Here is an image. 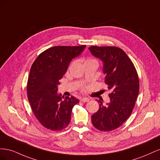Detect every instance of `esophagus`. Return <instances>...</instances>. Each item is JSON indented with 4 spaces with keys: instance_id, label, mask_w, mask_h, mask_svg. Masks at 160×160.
Instances as JSON below:
<instances>
[{
    "instance_id": "esophagus-1",
    "label": "esophagus",
    "mask_w": 160,
    "mask_h": 160,
    "mask_svg": "<svg viewBox=\"0 0 160 160\" xmlns=\"http://www.w3.org/2000/svg\"><path fill=\"white\" fill-rule=\"evenodd\" d=\"M80 101H81V102H88V101H89V99L88 98H81L80 99Z\"/></svg>"
}]
</instances>
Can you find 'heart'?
<instances>
[{"mask_svg": "<svg viewBox=\"0 0 160 160\" xmlns=\"http://www.w3.org/2000/svg\"><path fill=\"white\" fill-rule=\"evenodd\" d=\"M95 61V60H94V59H87V60L85 61V62H88V61Z\"/></svg>", "mask_w": 160, "mask_h": 160, "instance_id": "1", "label": "heart"}]
</instances>
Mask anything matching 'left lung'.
Returning <instances> with one entry per match:
<instances>
[{
    "label": "left lung",
    "mask_w": 160,
    "mask_h": 160,
    "mask_svg": "<svg viewBox=\"0 0 160 160\" xmlns=\"http://www.w3.org/2000/svg\"><path fill=\"white\" fill-rule=\"evenodd\" d=\"M89 49L103 62L105 83L111 91L109 103L103 105L98 101L99 109L91 115V122L101 132H109L120 127L132 113L139 90L138 75L133 62L120 48L91 46Z\"/></svg>",
    "instance_id": "left-lung-1"
}]
</instances>
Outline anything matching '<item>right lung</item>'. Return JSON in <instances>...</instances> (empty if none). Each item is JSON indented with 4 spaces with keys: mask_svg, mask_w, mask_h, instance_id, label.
I'll use <instances>...</instances> for the list:
<instances>
[{
    "mask_svg": "<svg viewBox=\"0 0 160 160\" xmlns=\"http://www.w3.org/2000/svg\"><path fill=\"white\" fill-rule=\"evenodd\" d=\"M85 45L57 46L42 52L34 61L27 82V96L35 117L45 128L59 131L70 123L73 106L79 101L58 93L57 86L72 59Z\"/></svg>",
    "mask_w": 160,
    "mask_h": 160,
    "instance_id": "obj_1",
    "label": "right lung"
}]
</instances>
